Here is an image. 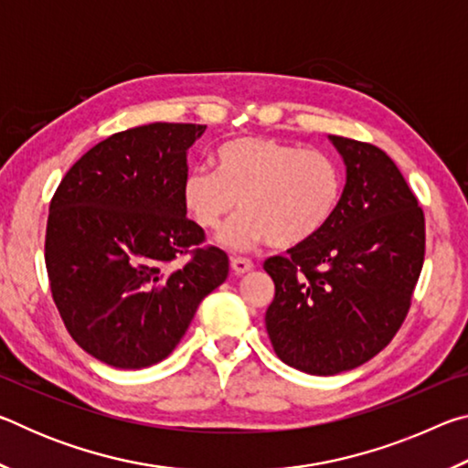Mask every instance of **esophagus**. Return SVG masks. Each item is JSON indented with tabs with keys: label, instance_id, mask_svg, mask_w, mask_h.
<instances>
[{
	"label": "esophagus",
	"instance_id": "1",
	"mask_svg": "<svg viewBox=\"0 0 468 468\" xmlns=\"http://www.w3.org/2000/svg\"><path fill=\"white\" fill-rule=\"evenodd\" d=\"M231 268L235 274H245L253 271V262L248 258H231Z\"/></svg>",
	"mask_w": 468,
	"mask_h": 468
}]
</instances>
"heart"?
Here are the masks:
<instances>
[{
  "mask_svg": "<svg viewBox=\"0 0 468 468\" xmlns=\"http://www.w3.org/2000/svg\"><path fill=\"white\" fill-rule=\"evenodd\" d=\"M215 173L189 171L181 186V202L202 231H218L233 250L268 241L272 248H299L320 235L335 217L343 173L322 150H301L266 136L227 140L212 153Z\"/></svg>",
  "mask_w": 468,
  "mask_h": 468,
  "instance_id": "b5f03b06",
  "label": "heart"
}]
</instances>
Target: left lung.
<instances>
[{
    "label": "left lung",
    "mask_w": 468,
    "mask_h": 468,
    "mask_svg": "<svg viewBox=\"0 0 468 468\" xmlns=\"http://www.w3.org/2000/svg\"><path fill=\"white\" fill-rule=\"evenodd\" d=\"M328 138L346 167L335 217L312 241L264 262L274 353L312 376L359 367L390 343L425 258L423 210L392 158L367 142Z\"/></svg>",
    "instance_id": "1"
}]
</instances>
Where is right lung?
Wrapping results in <instances>:
<instances>
[{"instance_id":"1","label":"right lung","mask_w":468,"mask_h":468,"mask_svg":"<svg viewBox=\"0 0 468 468\" xmlns=\"http://www.w3.org/2000/svg\"><path fill=\"white\" fill-rule=\"evenodd\" d=\"M206 125L148 123L117 132L72 165L55 189L45 235L53 301L94 359L142 369L169 357L229 258L202 245L186 217V153ZM189 255L179 269L170 262Z\"/></svg>"}]
</instances>
